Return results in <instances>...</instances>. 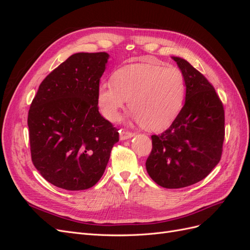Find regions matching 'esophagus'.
<instances>
[{"label": "esophagus", "instance_id": "obj_1", "mask_svg": "<svg viewBox=\"0 0 250 250\" xmlns=\"http://www.w3.org/2000/svg\"><path fill=\"white\" fill-rule=\"evenodd\" d=\"M134 135V133L130 131H126V130H121L120 131V140L121 141H125L127 139H130Z\"/></svg>", "mask_w": 250, "mask_h": 250}]
</instances>
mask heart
<instances>
[{
  "label": "heart",
  "mask_w": 250,
  "mask_h": 250,
  "mask_svg": "<svg viewBox=\"0 0 250 250\" xmlns=\"http://www.w3.org/2000/svg\"><path fill=\"white\" fill-rule=\"evenodd\" d=\"M187 83L175 66L160 63H132L121 67L111 81L97 88V103L102 116L116 122L128 100L130 118L149 130L168 127L184 106Z\"/></svg>",
  "instance_id": "obj_1"
}]
</instances>
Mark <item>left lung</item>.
I'll return each instance as SVG.
<instances>
[{"mask_svg":"<svg viewBox=\"0 0 250 250\" xmlns=\"http://www.w3.org/2000/svg\"><path fill=\"white\" fill-rule=\"evenodd\" d=\"M187 83L186 101L167 130L152 135L146 169L166 188L192 186L206 178L222 154L224 109L213 85L186 59L172 56Z\"/></svg>","mask_w":250,"mask_h":250,"instance_id":"obj_1","label":"left lung"}]
</instances>
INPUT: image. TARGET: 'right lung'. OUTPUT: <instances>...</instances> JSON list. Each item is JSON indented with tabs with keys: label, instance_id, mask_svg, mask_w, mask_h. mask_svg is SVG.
I'll list each match as a JSON object with an SVG mask.
<instances>
[{
	"label": "right lung",
	"instance_id": "add662e5",
	"mask_svg": "<svg viewBox=\"0 0 250 250\" xmlns=\"http://www.w3.org/2000/svg\"><path fill=\"white\" fill-rule=\"evenodd\" d=\"M109 55L76 53L43 79L28 115L30 149L41 175L81 191L102 177L119 133L99 112L97 88Z\"/></svg>",
	"mask_w": 250,
	"mask_h": 250
}]
</instances>
